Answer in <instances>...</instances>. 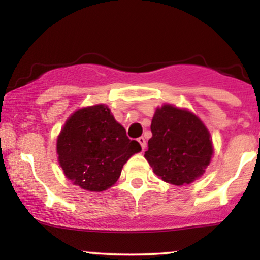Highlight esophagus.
<instances>
[{
	"label": "esophagus",
	"instance_id": "esophagus-1",
	"mask_svg": "<svg viewBox=\"0 0 260 260\" xmlns=\"http://www.w3.org/2000/svg\"><path fill=\"white\" fill-rule=\"evenodd\" d=\"M137 141H138V143L141 144L142 150H144L145 147H147V143H145V138H144V137H140Z\"/></svg>",
	"mask_w": 260,
	"mask_h": 260
}]
</instances>
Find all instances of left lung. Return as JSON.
<instances>
[{
    "label": "left lung",
    "instance_id": "obj_1",
    "mask_svg": "<svg viewBox=\"0 0 260 260\" xmlns=\"http://www.w3.org/2000/svg\"><path fill=\"white\" fill-rule=\"evenodd\" d=\"M152 136L145 158L165 182L182 186L205 173L211 162V135L204 123L187 110L163 105L151 120Z\"/></svg>",
    "mask_w": 260,
    "mask_h": 260
}]
</instances>
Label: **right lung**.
Instances as JSON below:
<instances>
[{
	"label": "right lung",
	"instance_id": "right-lung-1",
	"mask_svg": "<svg viewBox=\"0 0 260 260\" xmlns=\"http://www.w3.org/2000/svg\"><path fill=\"white\" fill-rule=\"evenodd\" d=\"M141 150L140 143L127 138L125 129L104 105L74 112L56 143L67 179L90 191H103L115 184L125 162Z\"/></svg>",
	"mask_w": 260,
	"mask_h": 260
}]
</instances>
